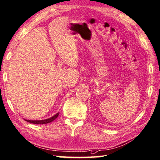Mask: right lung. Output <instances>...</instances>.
<instances>
[{
    "instance_id": "obj_1",
    "label": "right lung",
    "mask_w": 160,
    "mask_h": 160,
    "mask_svg": "<svg viewBox=\"0 0 160 160\" xmlns=\"http://www.w3.org/2000/svg\"><path fill=\"white\" fill-rule=\"evenodd\" d=\"M59 113H57L53 116L49 118L45 119V120H25L26 121L32 123V124H47V123H49L53 121L58 116Z\"/></svg>"
}]
</instances>
